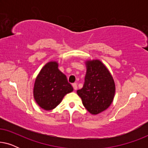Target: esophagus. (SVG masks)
Instances as JSON below:
<instances>
[{
	"label": "esophagus",
	"instance_id": "esophagus-1",
	"mask_svg": "<svg viewBox=\"0 0 148 148\" xmlns=\"http://www.w3.org/2000/svg\"><path fill=\"white\" fill-rule=\"evenodd\" d=\"M72 86L73 87V89L75 90H76L77 89V84H75H75H73Z\"/></svg>",
	"mask_w": 148,
	"mask_h": 148
}]
</instances>
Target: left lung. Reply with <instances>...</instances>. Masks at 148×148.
I'll return each mask as SVG.
<instances>
[{"mask_svg": "<svg viewBox=\"0 0 148 148\" xmlns=\"http://www.w3.org/2000/svg\"><path fill=\"white\" fill-rule=\"evenodd\" d=\"M86 74L83 88L77 91L85 108L92 114H98L112 104L115 84L106 66L99 60L86 61Z\"/></svg>", "mask_w": 148, "mask_h": 148, "instance_id": "1", "label": "left lung"}]
</instances>
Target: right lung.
Listing matches in <instances>:
<instances>
[{
	"mask_svg": "<svg viewBox=\"0 0 148 148\" xmlns=\"http://www.w3.org/2000/svg\"><path fill=\"white\" fill-rule=\"evenodd\" d=\"M56 61L46 63L36 79L34 97L40 107L46 110L55 108L66 94L73 88L66 77L58 68Z\"/></svg>",
	"mask_w": 148,
	"mask_h": 148,
	"instance_id": "right-lung-1",
	"label": "right lung"
}]
</instances>
